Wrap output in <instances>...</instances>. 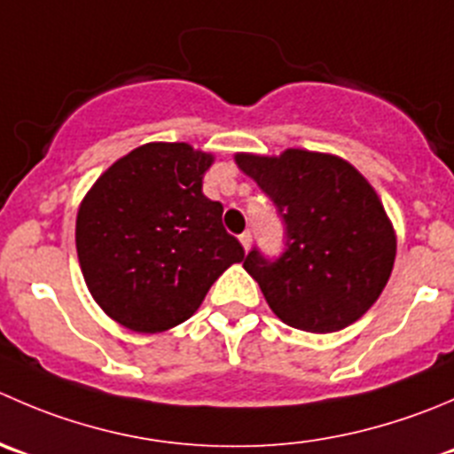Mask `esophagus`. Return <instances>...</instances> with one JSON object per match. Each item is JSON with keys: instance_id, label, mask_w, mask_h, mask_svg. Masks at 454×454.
I'll return each instance as SVG.
<instances>
[{"instance_id": "esophagus-1", "label": "esophagus", "mask_w": 454, "mask_h": 454, "mask_svg": "<svg viewBox=\"0 0 454 454\" xmlns=\"http://www.w3.org/2000/svg\"><path fill=\"white\" fill-rule=\"evenodd\" d=\"M239 241H241V246H244V250H248L250 248V244H253V235H250V231H244L239 235Z\"/></svg>"}]
</instances>
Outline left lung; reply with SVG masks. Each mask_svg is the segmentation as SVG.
Wrapping results in <instances>:
<instances>
[{
	"instance_id": "1",
	"label": "left lung",
	"mask_w": 454,
	"mask_h": 454,
	"mask_svg": "<svg viewBox=\"0 0 454 454\" xmlns=\"http://www.w3.org/2000/svg\"><path fill=\"white\" fill-rule=\"evenodd\" d=\"M237 166L270 197L286 226V250L253 248L244 268L284 324L334 333L380 299L397 237L375 188L341 157L288 148L279 157L237 153Z\"/></svg>"
}]
</instances>
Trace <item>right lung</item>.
<instances>
[{"label": "right lung", "instance_id": "1", "mask_svg": "<svg viewBox=\"0 0 454 454\" xmlns=\"http://www.w3.org/2000/svg\"><path fill=\"white\" fill-rule=\"evenodd\" d=\"M215 161L188 144H144L117 160L83 197L74 226L83 279L101 310L161 333L195 315L210 286L244 259L201 192Z\"/></svg>", "mask_w": 454, "mask_h": 454}]
</instances>
